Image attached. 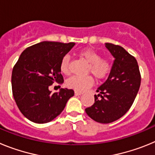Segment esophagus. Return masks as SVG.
<instances>
[{
  "label": "esophagus",
  "mask_w": 155,
  "mask_h": 155,
  "mask_svg": "<svg viewBox=\"0 0 155 155\" xmlns=\"http://www.w3.org/2000/svg\"><path fill=\"white\" fill-rule=\"evenodd\" d=\"M74 94L78 96V95H81L82 93L81 92H78V91H74Z\"/></svg>",
  "instance_id": "1"
}]
</instances>
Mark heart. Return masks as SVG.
Here are the masks:
<instances>
[{
	"label": "heart",
	"instance_id": "1",
	"mask_svg": "<svg viewBox=\"0 0 155 155\" xmlns=\"http://www.w3.org/2000/svg\"><path fill=\"white\" fill-rule=\"evenodd\" d=\"M82 59L89 64L87 68V72L91 73L97 79H103L110 73L112 66L109 61L102 59L101 55L97 51L91 48L84 49L79 53ZM60 70L64 74H70V57L68 55L64 56L60 64ZM94 81L91 76L87 77H71L67 81V85L77 91H84L87 88L92 86Z\"/></svg>",
	"mask_w": 155,
	"mask_h": 155
}]
</instances>
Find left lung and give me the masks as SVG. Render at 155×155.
I'll return each mask as SVG.
<instances>
[{
  "mask_svg": "<svg viewBox=\"0 0 155 155\" xmlns=\"http://www.w3.org/2000/svg\"><path fill=\"white\" fill-rule=\"evenodd\" d=\"M105 47L115 58L114 62L108 79L97 89L99 94L94 95V103L85 109L87 116L100 124L114 122L127 113L141 81L135 57L118 45L107 42Z\"/></svg>",
  "mask_w": 155,
  "mask_h": 155,
  "instance_id": "left-lung-1",
  "label": "left lung"
}]
</instances>
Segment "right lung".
I'll use <instances>...</instances> for the list:
<instances>
[{
  "instance_id": "right-lung-1",
  "label": "right lung",
  "mask_w": 155,
  "mask_h": 155,
  "mask_svg": "<svg viewBox=\"0 0 155 155\" xmlns=\"http://www.w3.org/2000/svg\"><path fill=\"white\" fill-rule=\"evenodd\" d=\"M74 45V42H39L26 48L14 66V98L19 110L30 121L35 124L52 121L74 96L72 89L61 88L59 92L52 93L49 87L55 81L64 82L60 64Z\"/></svg>"
}]
</instances>
